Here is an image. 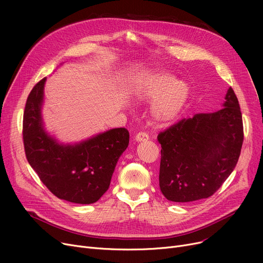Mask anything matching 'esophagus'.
Masks as SVG:
<instances>
[{"label":"esophagus","instance_id":"obj_1","mask_svg":"<svg viewBox=\"0 0 263 263\" xmlns=\"http://www.w3.org/2000/svg\"><path fill=\"white\" fill-rule=\"evenodd\" d=\"M149 140V135L145 132H140L135 135L136 142H147Z\"/></svg>","mask_w":263,"mask_h":263}]
</instances>
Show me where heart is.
<instances>
[{"mask_svg": "<svg viewBox=\"0 0 263 263\" xmlns=\"http://www.w3.org/2000/svg\"><path fill=\"white\" fill-rule=\"evenodd\" d=\"M134 96L140 101L154 100L150 115L158 124L175 121L186 106L191 88L184 80L163 69H155L142 74L134 84Z\"/></svg>", "mask_w": 263, "mask_h": 263, "instance_id": "b5f03b06", "label": "heart"}]
</instances>
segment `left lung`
<instances>
[{
	"label": "left lung",
	"instance_id": "1",
	"mask_svg": "<svg viewBox=\"0 0 263 263\" xmlns=\"http://www.w3.org/2000/svg\"><path fill=\"white\" fill-rule=\"evenodd\" d=\"M159 182L171 201L208 198L222 186L238 163L243 144L239 101L229 87L223 107L182 119L158 135Z\"/></svg>",
	"mask_w": 263,
	"mask_h": 263
}]
</instances>
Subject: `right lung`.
<instances>
[{"label":"right lung","instance_id":"1","mask_svg":"<svg viewBox=\"0 0 263 263\" xmlns=\"http://www.w3.org/2000/svg\"><path fill=\"white\" fill-rule=\"evenodd\" d=\"M47 78L27 97L23 115V144L32 168L60 199L89 204L107 191L118 159L129 145L124 128L110 129L74 144H63L48 133L41 108Z\"/></svg>","mask_w":263,"mask_h":263}]
</instances>
